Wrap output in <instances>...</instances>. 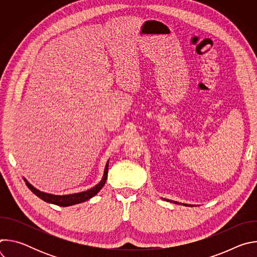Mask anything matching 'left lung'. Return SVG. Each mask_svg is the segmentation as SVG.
Masks as SVG:
<instances>
[{"label": "left lung", "instance_id": "1", "mask_svg": "<svg viewBox=\"0 0 257 257\" xmlns=\"http://www.w3.org/2000/svg\"><path fill=\"white\" fill-rule=\"evenodd\" d=\"M165 200H167V201H170V202H173V203H175V204H181L180 202H178V201H174V200H169V199H165ZM183 205H185V206H193V205H191V204H186V203H182Z\"/></svg>", "mask_w": 257, "mask_h": 257}]
</instances>
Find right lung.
Segmentation results:
<instances>
[{"mask_svg": "<svg viewBox=\"0 0 257 257\" xmlns=\"http://www.w3.org/2000/svg\"><path fill=\"white\" fill-rule=\"evenodd\" d=\"M107 169H108V161H107V163L105 165L102 179L100 180V182L98 183V184H96L94 187H92L91 189H89L87 191H83V192H79V193H74V194L55 195V194L46 193V192L40 191L39 189L34 188L25 178H24V181L26 183L27 187L36 196H39L44 201L49 202V203H53V204H56V205H59V206H70V205H73V204H77V203L84 202V201L90 199L91 197H93L94 195H96L99 192V190L103 187V185L105 184V181H106V178H107Z\"/></svg>", "mask_w": 257, "mask_h": 257, "instance_id": "right-lung-1", "label": "right lung"}]
</instances>
